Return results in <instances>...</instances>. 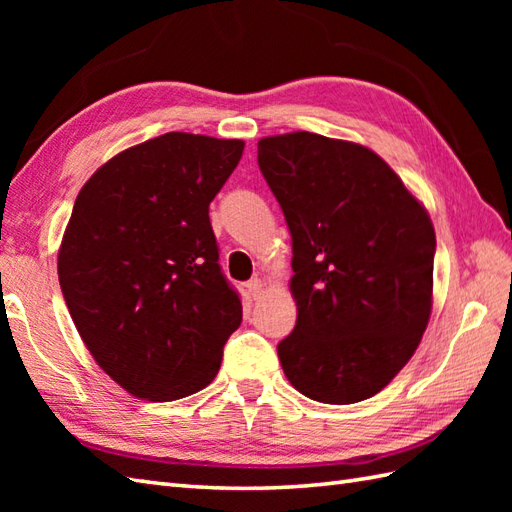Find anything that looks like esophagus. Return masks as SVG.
Returning <instances> with one entry per match:
<instances>
[{
  "instance_id": "obj_1",
  "label": "esophagus",
  "mask_w": 512,
  "mask_h": 512,
  "mask_svg": "<svg viewBox=\"0 0 512 512\" xmlns=\"http://www.w3.org/2000/svg\"><path fill=\"white\" fill-rule=\"evenodd\" d=\"M246 290H248L250 297L259 299V297H262V292H264V284L259 279H250L248 284H246Z\"/></svg>"
}]
</instances>
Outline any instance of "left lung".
Returning <instances> with one entry per match:
<instances>
[{"label":"left lung","instance_id":"left-lung-1","mask_svg":"<svg viewBox=\"0 0 512 512\" xmlns=\"http://www.w3.org/2000/svg\"><path fill=\"white\" fill-rule=\"evenodd\" d=\"M257 162L292 235L297 325L277 345L284 374L328 405L372 398L427 330L431 217L363 145L292 132L259 140Z\"/></svg>","mask_w":512,"mask_h":512}]
</instances>
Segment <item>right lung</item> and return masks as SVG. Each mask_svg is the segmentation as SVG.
Wrapping results in <instances>:
<instances>
[{
	"mask_svg": "<svg viewBox=\"0 0 512 512\" xmlns=\"http://www.w3.org/2000/svg\"><path fill=\"white\" fill-rule=\"evenodd\" d=\"M242 151L169 132L107 160L76 195L57 264L65 306L94 361L138 398L204 389L242 323L209 220Z\"/></svg>",
	"mask_w": 512,
	"mask_h": 512,
	"instance_id": "obj_1",
	"label": "right lung"
}]
</instances>
